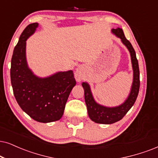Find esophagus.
Instances as JSON below:
<instances>
[{
    "label": "esophagus",
    "mask_w": 158,
    "mask_h": 158,
    "mask_svg": "<svg viewBox=\"0 0 158 158\" xmlns=\"http://www.w3.org/2000/svg\"><path fill=\"white\" fill-rule=\"evenodd\" d=\"M82 77H83V75H82V72H81V68H78L75 72L76 80L77 81H80L81 79H82Z\"/></svg>",
    "instance_id": "obj_1"
}]
</instances>
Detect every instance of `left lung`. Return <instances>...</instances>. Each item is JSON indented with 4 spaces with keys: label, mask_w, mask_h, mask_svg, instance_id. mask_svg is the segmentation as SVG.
<instances>
[{
    "label": "left lung",
    "mask_w": 158,
    "mask_h": 158,
    "mask_svg": "<svg viewBox=\"0 0 158 158\" xmlns=\"http://www.w3.org/2000/svg\"><path fill=\"white\" fill-rule=\"evenodd\" d=\"M111 32L121 39L122 42L130 52L133 71V81L128 97L123 103L115 107H107L98 104L93 98L90 87L88 84L87 82L81 84L85 90V100L89 118L95 123L101 124H112L123 119L124 116L126 114L127 111L134 104L140 87L139 63L133 46L125 38L122 28L117 27V29H112Z\"/></svg>",
    "instance_id": "8db88e82"
}]
</instances>
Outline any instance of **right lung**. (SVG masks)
Masks as SVG:
<instances>
[{
  "label": "right lung",
  "mask_w": 158,
  "mask_h": 158,
  "mask_svg": "<svg viewBox=\"0 0 158 158\" xmlns=\"http://www.w3.org/2000/svg\"><path fill=\"white\" fill-rule=\"evenodd\" d=\"M39 26L37 23L25 27L14 49L11 82L19 106L32 119L47 123L59 120L76 80L71 70L40 78L28 68L26 60V41Z\"/></svg>",
  "instance_id": "obj_1"
}]
</instances>
